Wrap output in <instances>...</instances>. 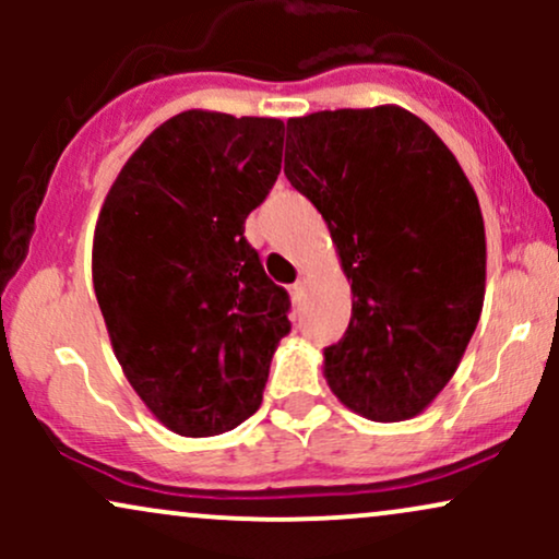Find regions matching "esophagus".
<instances>
[{"mask_svg":"<svg viewBox=\"0 0 559 559\" xmlns=\"http://www.w3.org/2000/svg\"><path fill=\"white\" fill-rule=\"evenodd\" d=\"M288 294H292L294 305H301V297H305V281H297V284L288 288Z\"/></svg>","mask_w":559,"mask_h":559,"instance_id":"obj_1","label":"esophagus"}]
</instances>
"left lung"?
<instances>
[{
  "label": "left lung",
  "mask_w": 559,
  "mask_h": 559,
  "mask_svg": "<svg viewBox=\"0 0 559 559\" xmlns=\"http://www.w3.org/2000/svg\"><path fill=\"white\" fill-rule=\"evenodd\" d=\"M284 173L329 223L352 284L323 352L338 402L376 423L420 415L463 360L486 294L480 204L452 150L400 105L286 120Z\"/></svg>",
  "instance_id": "1"
}]
</instances>
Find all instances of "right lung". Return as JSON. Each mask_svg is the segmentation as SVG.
Masks as SVG:
<instances>
[{
	"label": "right lung",
	"mask_w": 559,
	"mask_h": 559,
	"mask_svg": "<svg viewBox=\"0 0 559 559\" xmlns=\"http://www.w3.org/2000/svg\"><path fill=\"white\" fill-rule=\"evenodd\" d=\"M281 152L284 120L186 110L141 141L102 202L92 275L112 352L178 436L258 413L288 333V294L243 239Z\"/></svg>",
	"instance_id": "1"
}]
</instances>
